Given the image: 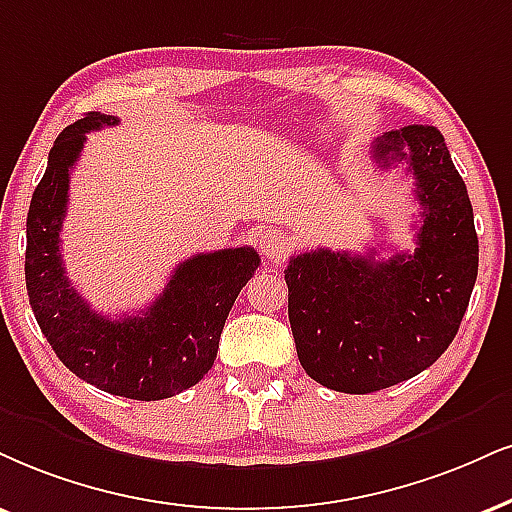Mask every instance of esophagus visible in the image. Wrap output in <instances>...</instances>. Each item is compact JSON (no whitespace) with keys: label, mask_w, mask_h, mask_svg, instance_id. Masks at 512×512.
I'll use <instances>...</instances> for the list:
<instances>
[{"label":"esophagus","mask_w":512,"mask_h":512,"mask_svg":"<svg viewBox=\"0 0 512 512\" xmlns=\"http://www.w3.org/2000/svg\"><path fill=\"white\" fill-rule=\"evenodd\" d=\"M287 251V237L277 230H266L261 235V254L270 261H280Z\"/></svg>","instance_id":"esophagus-1"}]
</instances>
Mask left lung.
I'll return each instance as SVG.
<instances>
[{
    "mask_svg": "<svg viewBox=\"0 0 512 512\" xmlns=\"http://www.w3.org/2000/svg\"><path fill=\"white\" fill-rule=\"evenodd\" d=\"M382 168L406 161L420 201L413 254L306 251L285 270L299 361L327 389L370 394L410 380L456 337L477 280L475 216L444 135L406 125L372 144Z\"/></svg>",
    "mask_w": 512,
    "mask_h": 512,
    "instance_id": "8db88e82",
    "label": "left lung"
}]
</instances>
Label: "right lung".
I'll use <instances>...</instances> for the list:
<instances>
[{"mask_svg": "<svg viewBox=\"0 0 512 512\" xmlns=\"http://www.w3.org/2000/svg\"><path fill=\"white\" fill-rule=\"evenodd\" d=\"M111 125L116 116L92 111L56 137L25 225V287L37 325L68 370L109 394L159 401L213 368L227 313L261 258L251 246L197 254L175 268L147 311L116 320L94 313L68 282L59 235L85 132Z\"/></svg>", "mask_w": 512, "mask_h": 512, "instance_id": "add662e5", "label": "right lung"}]
</instances>
